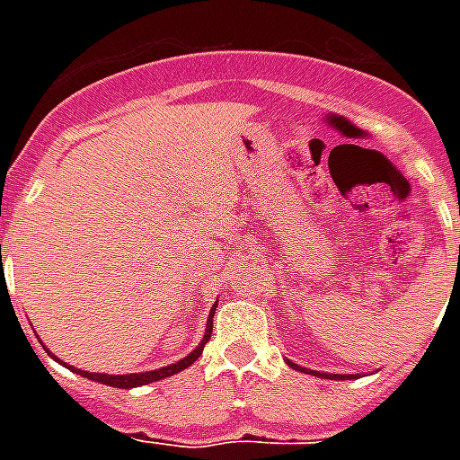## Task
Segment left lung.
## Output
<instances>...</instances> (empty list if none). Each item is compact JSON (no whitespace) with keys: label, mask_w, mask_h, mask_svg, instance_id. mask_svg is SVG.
<instances>
[{"label":"left lung","mask_w":460,"mask_h":460,"mask_svg":"<svg viewBox=\"0 0 460 460\" xmlns=\"http://www.w3.org/2000/svg\"><path fill=\"white\" fill-rule=\"evenodd\" d=\"M288 365H291V367H298V365H296V363H288ZM298 370H301V372H307L305 367H298ZM310 372H313V370H310ZM313 375H314V377L332 379V375H327V372H322V375H320V372H313ZM334 377H336V379H343V377H349V375H334ZM350 377H356V375H350Z\"/></svg>","instance_id":"obj_1"}]
</instances>
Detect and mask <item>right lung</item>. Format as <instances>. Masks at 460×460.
Listing matches in <instances>:
<instances>
[{"mask_svg": "<svg viewBox=\"0 0 460 460\" xmlns=\"http://www.w3.org/2000/svg\"><path fill=\"white\" fill-rule=\"evenodd\" d=\"M215 310L217 305L212 307V313H209V320H208V332H205V336H202L200 346L193 350V353H188L183 360H179V363L173 365H166V367H162V370H150V372H140V375H90V372L85 370H75V367H71L74 372H78V375H83V377L93 379V382H102V385H110V386H119V389H133V386H143V385H150V382H157V379H164V377H172V375H176V372L186 370L188 365H193L198 358H200L202 353V346L209 341V334H212V317H215Z\"/></svg>", "mask_w": 460, "mask_h": 460, "instance_id": "right-lung-1", "label": "right lung"}]
</instances>
